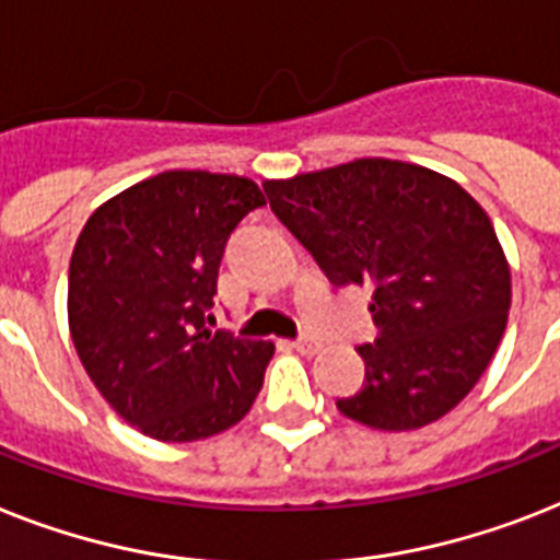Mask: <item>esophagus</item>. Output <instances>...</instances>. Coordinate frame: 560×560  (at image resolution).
I'll list each match as a JSON object with an SVG mask.
<instances>
[{
	"label": "esophagus",
	"instance_id": "34e87169",
	"mask_svg": "<svg viewBox=\"0 0 560 560\" xmlns=\"http://www.w3.org/2000/svg\"><path fill=\"white\" fill-rule=\"evenodd\" d=\"M290 348L304 357H313V353H319V342H313V339H299V342H290Z\"/></svg>",
	"mask_w": 560,
	"mask_h": 560
}]
</instances>
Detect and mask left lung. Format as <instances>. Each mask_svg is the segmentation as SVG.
<instances>
[{
    "mask_svg": "<svg viewBox=\"0 0 560 560\" xmlns=\"http://www.w3.org/2000/svg\"><path fill=\"white\" fill-rule=\"evenodd\" d=\"M272 212L336 288L371 290L365 383L336 408L376 431L438 422L503 339L512 272L486 209L457 180L390 158L265 180Z\"/></svg>",
    "mask_w": 560,
    "mask_h": 560,
    "instance_id": "left-lung-1",
    "label": "left lung"
}]
</instances>
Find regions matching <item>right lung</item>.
<instances>
[{"label": "right lung", "instance_id": "add662e5", "mask_svg": "<svg viewBox=\"0 0 560 560\" xmlns=\"http://www.w3.org/2000/svg\"><path fill=\"white\" fill-rule=\"evenodd\" d=\"M256 180L170 170L100 203L68 267V330L94 388L140 434L195 443L256 402L272 342L209 330L224 244Z\"/></svg>", "mask_w": 560, "mask_h": 560}]
</instances>
